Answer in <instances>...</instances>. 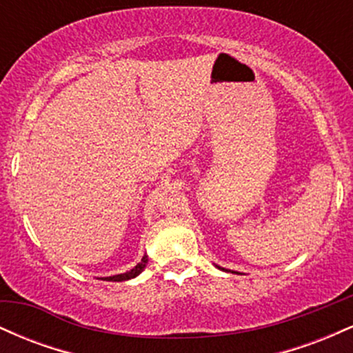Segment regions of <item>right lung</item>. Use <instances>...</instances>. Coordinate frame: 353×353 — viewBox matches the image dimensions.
Here are the masks:
<instances>
[{"instance_id":"right-lung-1","label":"right lung","mask_w":353,"mask_h":353,"mask_svg":"<svg viewBox=\"0 0 353 353\" xmlns=\"http://www.w3.org/2000/svg\"><path fill=\"white\" fill-rule=\"evenodd\" d=\"M145 264H148V255L144 254V257L141 259V262L134 267V269H131V270H129V272H125V274L112 275V277H104V281H109V282H123V281H129V279H134L136 275H139L141 272H143Z\"/></svg>"}]
</instances>
